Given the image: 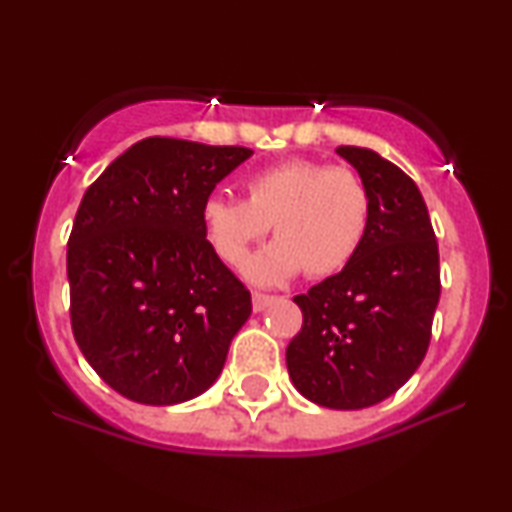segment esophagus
<instances>
[{
    "label": "esophagus",
    "mask_w": 512,
    "mask_h": 512,
    "mask_svg": "<svg viewBox=\"0 0 512 512\" xmlns=\"http://www.w3.org/2000/svg\"><path fill=\"white\" fill-rule=\"evenodd\" d=\"M275 296H268V293H261V291H254L251 293V305H254V312H263L265 307H268Z\"/></svg>",
    "instance_id": "34e87169"
}]
</instances>
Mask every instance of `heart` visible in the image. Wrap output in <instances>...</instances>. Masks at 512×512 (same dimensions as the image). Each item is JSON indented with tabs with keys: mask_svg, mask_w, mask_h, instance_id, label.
Returning a JSON list of instances; mask_svg holds the SVG:
<instances>
[{
	"mask_svg": "<svg viewBox=\"0 0 512 512\" xmlns=\"http://www.w3.org/2000/svg\"><path fill=\"white\" fill-rule=\"evenodd\" d=\"M200 219L207 242L230 265L270 223L277 240L244 263L251 282H284L300 270L319 279L359 254L370 226V191L352 167L291 158L251 174L247 200L209 195Z\"/></svg>",
	"mask_w": 512,
	"mask_h": 512,
	"instance_id": "b5f03b06",
	"label": "heart"
}]
</instances>
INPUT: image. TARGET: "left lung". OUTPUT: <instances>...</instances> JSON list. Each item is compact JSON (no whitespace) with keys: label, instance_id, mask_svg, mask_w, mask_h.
<instances>
[{"label":"left lung","instance_id":"left-lung-1","mask_svg":"<svg viewBox=\"0 0 512 512\" xmlns=\"http://www.w3.org/2000/svg\"><path fill=\"white\" fill-rule=\"evenodd\" d=\"M366 181L370 226L338 275L293 298L303 328L286 347L312 403L361 410L396 394L426 356L440 298L438 242L415 181L361 146L335 149Z\"/></svg>","mask_w":512,"mask_h":512}]
</instances>
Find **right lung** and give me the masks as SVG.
<instances>
[{"label":"right lung","instance_id":"obj_1","mask_svg":"<svg viewBox=\"0 0 512 512\" xmlns=\"http://www.w3.org/2000/svg\"><path fill=\"white\" fill-rule=\"evenodd\" d=\"M251 153L146 137L83 195L67 242L74 340L130 401L200 396L249 319L251 293L207 242L200 209Z\"/></svg>","mask_w":512,"mask_h":512}]
</instances>
